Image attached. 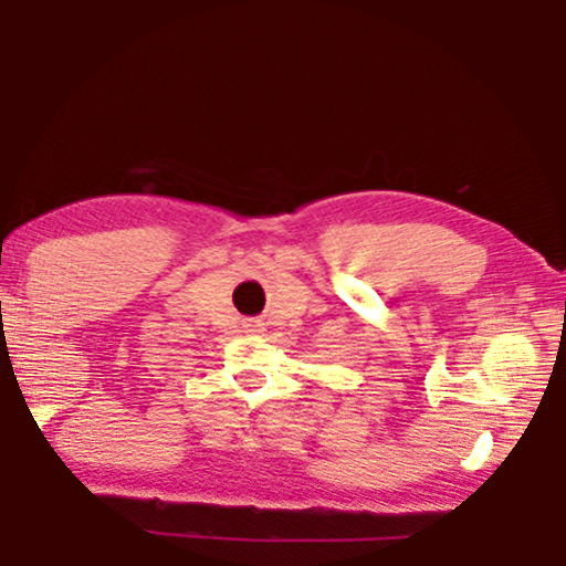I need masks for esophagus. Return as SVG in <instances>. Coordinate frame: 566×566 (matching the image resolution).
Instances as JSON below:
<instances>
[{
  "label": "esophagus",
  "mask_w": 566,
  "mask_h": 566,
  "mask_svg": "<svg viewBox=\"0 0 566 566\" xmlns=\"http://www.w3.org/2000/svg\"><path fill=\"white\" fill-rule=\"evenodd\" d=\"M244 329L247 332H262V329H265V324H262V319H244Z\"/></svg>",
  "instance_id": "1"
}]
</instances>
